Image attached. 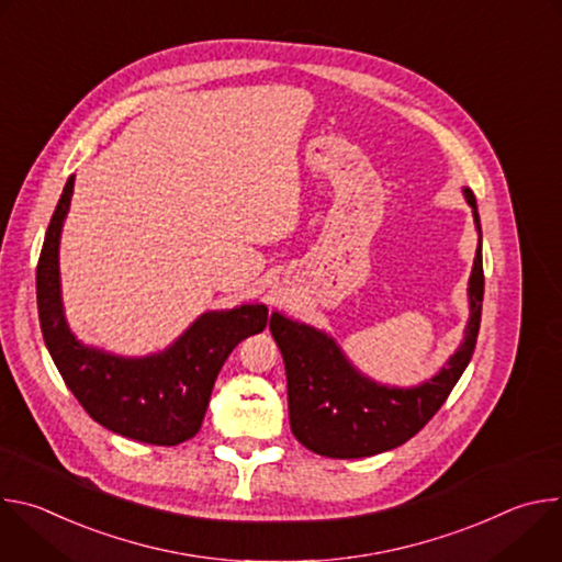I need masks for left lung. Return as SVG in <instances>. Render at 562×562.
Masks as SVG:
<instances>
[{"instance_id":"8db88e82","label":"left lung","mask_w":562,"mask_h":562,"mask_svg":"<svg viewBox=\"0 0 562 562\" xmlns=\"http://www.w3.org/2000/svg\"><path fill=\"white\" fill-rule=\"evenodd\" d=\"M477 231L467 284L469 319L462 342L431 378L400 386L360 371L325 329H315L280 311L271 313V334L282 351L293 436L327 458H367L405 445L442 407L475 349L483 313V231L471 189H462Z\"/></svg>"}]
</instances>
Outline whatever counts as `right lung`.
Returning a JSON list of instances; mask_svg holds the SVG:
<instances>
[{
	"mask_svg": "<svg viewBox=\"0 0 562 562\" xmlns=\"http://www.w3.org/2000/svg\"><path fill=\"white\" fill-rule=\"evenodd\" d=\"M72 187L75 176L66 180L50 217L35 278L46 349L95 423L146 445H180L200 431L228 353L271 325L269 308L262 302H245L204 311L169 347L146 356H120L82 342L66 319L59 276V243Z\"/></svg>",
	"mask_w": 562,
	"mask_h": 562,
	"instance_id": "1",
	"label": "right lung"
}]
</instances>
